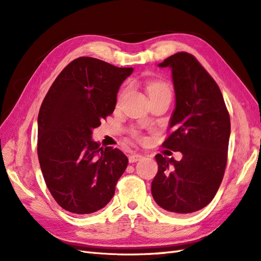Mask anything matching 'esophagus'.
Listing matches in <instances>:
<instances>
[{"instance_id":"34e87169","label":"esophagus","mask_w":261,"mask_h":261,"mask_svg":"<svg viewBox=\"0 0 261 261\" xmlns=\"http://www.w3.org/2000/svg\"><path fill=\"white\" fill-rule=\"evenodd\" d=\"M142 158H143V155L142 154H138V153H136V154H131L129 156V162L130 163H136V162L140 161V160H141Z\"/></svg>"}]
</instances>
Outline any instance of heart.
Wrapping results in <instances>:
<instances>
[{"instance_id":"obj_1","label":"heart","mask_w":261,"mask_h":261,"mask_svg":"<svg viewBox=\"0 0 261 261\" xmlns=\"http://www.w3.org/2000/svg\"><path fill=\"white\" fill-rule=\"evenodd\" d=\"M149 96L159 95V93H170L168 86L161 82H152L148 85Z\"/></svg>"}]
</instances>
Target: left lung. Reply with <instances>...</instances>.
<instances>
[{
    "label": "left lung",
    "instance_id": "1",
    "mask_svg": "<svg viewBox=\"0 0 261 261\" xmlns=\"http://www.w3.org/2000/svg\"><path fill=\"white\" fill-rule=\"evenodd\" d=\"M172 71L175 107L164 148L182 153L181 161L156 154L152 196L163 210L185 215L204 208L223 181L230 119L220 89L197 59L177 53L159 64Z\"/></svg>",
    "mask_w": 261,
    "mask_h": 261
}]
</instances>
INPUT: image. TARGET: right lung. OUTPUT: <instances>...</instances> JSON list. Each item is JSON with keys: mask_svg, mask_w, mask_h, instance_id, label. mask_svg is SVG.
I'll use <instances>...</instances> for the list:
<instances>
[{"mask_svg": "<svg viewBox=\"0 0 261 261\" xmlns=\"http://www.w3.org/2000/svg\"><path fill=\"white\" fill-rule=\"evenodd\" d=\"M132 71L79 57L59 73L44 99L37 119L39 165L51 196L66 211L95 213L115 195L129 160L91 136L115 110L120 86Z\"/></svg>", "mask_w": 261, "mask_h": 261, "instance_id": "1", "label": "right lung"}]
</instances>
